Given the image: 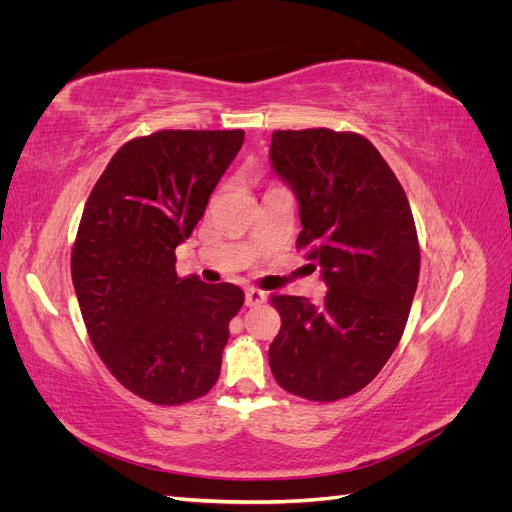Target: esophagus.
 I'll list each match as a JSON object with an SVG mask.
<instances>
[{
	"label": "esophagus",
	"instance_id": "1",
	"mask_svg": "<svg viewBox=\"0 0 512 512\" xmlns=\"http://www.w3.org/2000/svg\"><path fill=\"white\" fill-rule=\"evenodd\" d=\"M267 301V294L258 288H247L245 290V305L247 307H258Z\"/></svg>",
	"mask_w": 512,
	"mask_h": 512
}]
</instances>
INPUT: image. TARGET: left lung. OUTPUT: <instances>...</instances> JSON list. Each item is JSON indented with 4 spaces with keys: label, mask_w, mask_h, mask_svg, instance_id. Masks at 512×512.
Returning a JSON list of instances; mask_svg holds the SVG:
<instances>
[{
    "label": "left lung",
    "mask_w": 512,
    "mask_h": 512,
    "mask_svg": "<svg viewBox=\"0 0 512 512\" xmlns=\"http://www.w3.org/2000/svg\"><path fill=\"white\" fill-rule=\"evenodd\" d=\"M271 164L299 198L297 247L329 286L320 305L271 297L282 318L273 378L309 401L344 399L380 374L406 329L421 271L408 196L356 132L275 130Z\"/></svg>",
    "instance_id": "obj_1"
}]
</instances>
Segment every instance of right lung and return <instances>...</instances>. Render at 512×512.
<instances>
[{"label": "right lung", "instance_id": "1", "mask_svg": "<svg viewBox=\"0 0 512 512\" xmlns=\"http://www.w3.org/2000/svg\"><path fill=\"white\" fill-rule=\"evenodd\" d=\"M243 136L160 130L132 138L83 209L72 282L89 339L117 382L151 404H188L220 378L243 292L179 277L175 250L203 218Z\"/></svg>", "mask_w": 512, "mask_h": 512}]
</instances>
